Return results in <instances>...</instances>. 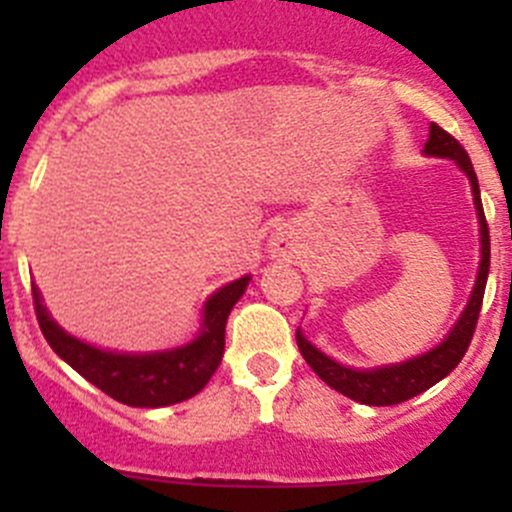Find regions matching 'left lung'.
Returning a JSON list of instances; mask_svg holds the SVG:
<instances>
[{
    "label": "left lung",
    "mask_w": 512,
    "mask_h": 512,
    "mask_svg": "<svg viewBox=\"0 0 512 512\" xmlns=\"http://www.w3.org/2000/svg\"><path fill=\"white\" fill-rule=\"evenodd\" d=\"M423 153L436 158H451L453 163L468 175L473 188V205H476L480 223V267L476 287H473L471 299H468L466 309H463L456 327H453L451 332H448V337L443 339L438 347H433L431 352L414 356V359L409 361H401V364L376 366V369H352V366H344L339 364V361L329 359V356L319 352L314 344H309L307 339H304V334L297 329V347L299 352H302L304 361L312 366L314 374H317L324 384L332 386L334 391H339V394L349 396V399L366 406H394L401 404V401L414 399V396L431 389L433 384L446 379V376L456 369L458 361L463 359V354L471 347L473 332H476L478 324L480 304H483L485 282H488L490 235L488 223H485L483 203H480L478 178L476 170H473L471 158L463 151L461 143H458L451 133L443 131L441 126H436V123H431V133H428Z\"/></svg>",
    "instance_id": "1"
}]
</instances>
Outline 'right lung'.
Here are the masks:
<instances>
[{
    "label": "right lung",
    "mask_w": 512,
    "mask_h": 512,
    "mask_svg": "<svg viewBox=\"0 0 512 512\" xmlns=\"http://www.w3.org/2000/svg\"><path fill=\"white\" fill-rule=\"evenodd\" d=\"M250 275L220 287L205 302L200 334L185 347L151 354H118L91 347L81 339L66 334L41 304L39 289L32 285L36 319L44 339L71 369L79 371L86 381L98 386L103 394L138 409L180 404L205 389L210 376L223 361L227 314L242 297Z\"/></svg>",
    "instance_id": "1"
}]
</instances>
